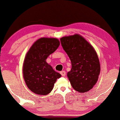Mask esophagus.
I'll return each mask as SVG.
<instances>
[{"instance_id":"esophagus-1","label":"esophagus","mask_w":120,"mask_h":120,"mask_svg":"<svg viewBox=\"0 0 120 120\" xmlns=\"http://www.w3.org/2000/svg\"><path fill=\"white\" fill-rule=\"evenodd\" d=\"M60 75H61L63 77H64L65 76H66V72H65V71H64L60 72Z\"/></svg>"}]
</instances>
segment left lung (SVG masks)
<instances>
[{"instance_id": "8db88e82", "label": "left lung", "mask_w": 120, "mask_h": 120, "mask_svg": "<svg viewBox=\"0 0 120 120\" xmlns=\"http://www.w3.org/2000/svg\"><path fill=\"white\" fill-rule=\"evenodd\" d=\"M60 40L71 61L72 68L67 77L72 87L80 93L89 91L98 81L101 69L95 49L78 34L63 37Z\"/></svg>"}]
</instances>
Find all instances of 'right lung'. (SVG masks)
I'll return each mask as SVG.
<instances>
[{
  "label": "right lung",
  "instance_id": "obj_1",
  "mask_svg": "<svg viewBox=\"0 0 120 120\" xmlns=\"http://www.w3.org/2000/svg\"><path fill=\"white\" fill-rule=\"evenodd\" d=\"M60 44L57 38L42 37L37 40L26 53L23 64V78L28 88L35 94H49L61 77L46 62Z\"/></svg>",
  "mask_w": 120,
  "mask_h": 120
}]
</instances>
